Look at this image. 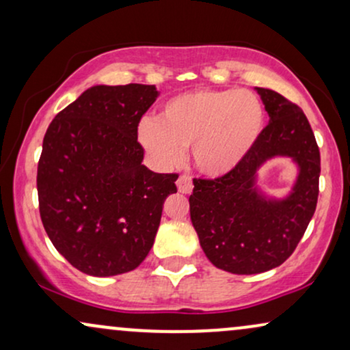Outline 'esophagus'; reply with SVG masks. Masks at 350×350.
<instances>
[{
  "label": "esophagus",
  "instance_id": "obj_1",
  "mask_svg": "<svg viewBox=\"0 0 350 350\" xmlns=\"http://www.w3.org/2000/svg\"><path fill=\"white\" fill-rule=\"evenodd\" d=\"M178 191L180 192V193H191L192 192V189H193V186H192V180L187 178V176H180V178L178 179Z\"/></svg>",
  "mask_w": 350,
  "mask_h": 350
}]
</instances>
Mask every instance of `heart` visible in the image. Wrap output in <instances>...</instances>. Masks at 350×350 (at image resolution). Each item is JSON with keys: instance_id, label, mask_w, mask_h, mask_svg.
<instances>
[{"instance_id": "b5f03b06", "label": "heart", "mask_w": 350, "mask_h": 350, "mask_svg": "<svg viewBox=\"0 0 350 350\" xmlns=\"http://www.w3.org/2000/svg\"><path fill=\"white\" fill-rule=\"evenodd\" d=\"M266 111L254 92L196 90L164 103L158 120L138 127V140L161 167H174L191 146L192 163L208 178H223L258 143Z\"/></svg>"}]
</instances>
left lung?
Here are the masks:
<instances>
[{"label":"left lung","mask_w":350,"mask_h":350,"mask_svg":"<svg viewBox=\"0 0 350 350\" xmlns=\"http://www.w3.org/2000/svg\"><path fill=\"white\" fill-rule=\"evenodd\" d=\"M269 124L247 158L223 178L193 179L191 220L210 262L251 275L280 266L295 251L317 210L319 148L310 122L279 92L256 88ZM275 157L297 166L291 191L277 198L258 186V171Z\"/></svg>","instance_id":"8db88e82"}]
</instances>
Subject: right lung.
I'll return each instance as SVG.
<instances>
[{
    "label": "right lung",
    "mask_w": 350,
    "mask_h": 350,
    "mask_svg": "<svg viewBox=\"0 0 350 350\" xmlns=\"http://www.w3.org/2000/svg\"><path fill=\"white\" fill-rule=\"evenodd\" d=\"M153 84L88 88L49 125L37 192L50 241L92 277L133 271L148 256L176 174L143 164L137 127L157 100Z\"/></svg>",
    "instance_id": "right-lung-1"
}]
</instances>
